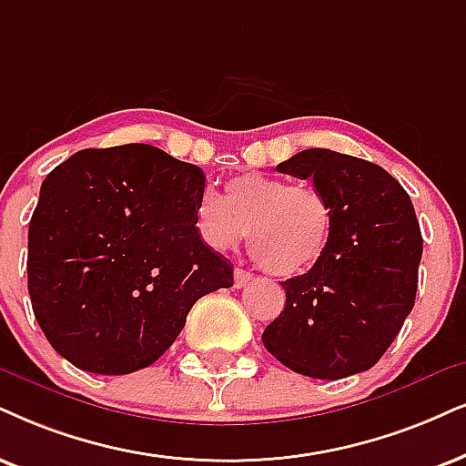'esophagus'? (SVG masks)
Returning a JSON list of instances; mask_svg holds the SVG:
<instances>
[{
    "label": "esophagus",
    "instance_id": "1",
    "mask_svg": "<svg viewBox=\"0 0 466 466\" xmlns=\"http://www.w3.org/2000/svg\"><path fill=\"white\" fill-rule=\"evenodd\" d=\"M251 281H253V275L249 273V270H245V268L234 270V286H237V288L249 286Z\"/></svg>",
    "mask_w": 466,
    "mask_h": 466
}]
</instances>
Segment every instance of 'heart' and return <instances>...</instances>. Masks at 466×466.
<instances>
[{"label": "heart", "instance_id": "obj_1", "mask_svg": "<svg viewBox=\"0 0 466 466\" xmlns=\"http://www.w3.org/2000/svg\"><path fill=\"white\" fill-rule=\"evenodd\" d=\"M193 223L202 243L215 251L232 249L249 234L253 256L268 273L294 277L308 273L325 256L333 210L314 187L247 172L226 182L223 198L206 189Z\"/></svg>", "mask_w": 466, "mask_h": 466}]
</instances>
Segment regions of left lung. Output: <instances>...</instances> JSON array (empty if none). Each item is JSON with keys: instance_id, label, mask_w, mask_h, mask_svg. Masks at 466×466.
<instances>
[{"instance_id": "1", "label": "left lung", "mask_w": 466, "mask_h": 466, "mask_svg": "<svg viewBox=\"0 0 466 466\" xmlns=\"http://www.w3.org/2000/svg\"><path fill=\"white\" fill-rule=\"evenodd\" d=\"M329 199L333 232L322 260L281 281L286 308L264 349L292 372L344 379L385 355L415 305L423 240L402 185L363 158L309 148L277 165Z\"/></svg>"}]
</instances>
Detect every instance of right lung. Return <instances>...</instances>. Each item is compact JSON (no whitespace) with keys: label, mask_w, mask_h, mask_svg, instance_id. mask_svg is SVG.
I'll return each mask as SVG.
<instances>
[{"label":"right lung","mask_w":466,"mask_h":466,"mask_svg":"<svg viewBox=\"0 0 466 466\" xmlns=\"http://www.w3.org/2000/svg\"><path fill=\"white\" fill-rule=\"evenodd\" d=\"M204 172L148 144L75 152L40 187L27 290L56 352L92 374L148 368L193 303L234 284L198 237Z\"/></svg>","instance_id":"add662e5"}]
</instances>
